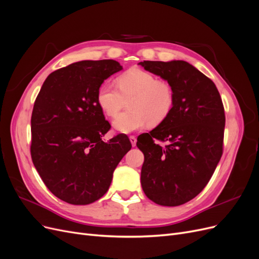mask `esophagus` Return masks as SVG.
<instances>
[{
	"label": "esophagus",
	"instance_id": "1",
	"mask_svg": "<svg viewBox=\"0 0 259 259\" xmlns=\"http://www.w3.org/2000/svg\"><path fill=\"white\" fill-rule=\"evenodd\" d=\"M130 140H131V144H132V146H133V147H135V146H136V142H137L136 137H135V136H130Z\"/></svg>",
	"mask_w": 259,
	"mask_h": 259
}]
</instances>
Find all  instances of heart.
Wrapping results in <instances>:
<instances>
[{
	"label": "heart",
	"mask_w": 259,
	"mask_h": 259,
	"mask_svg": "<svg viewBox=\"0 0 259 259\" xmlns=\"http://www.w3.org/2000/svg\"><path fill=\"white\" fill-rule=\"evenodd\" d=\"M116 88L104 82L97 90V104L105 114L115 117L128 101V110L113 122L121 133L155 127L169 116L175 104L171 84L142 68H131L116 77Z\"/></svg>",
	"instance_id": "heart-1"
}]
</instances>
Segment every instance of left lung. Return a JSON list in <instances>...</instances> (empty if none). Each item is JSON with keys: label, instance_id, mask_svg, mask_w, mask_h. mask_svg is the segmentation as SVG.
<instances>
[{"label": "left lung", "instance_id": "left-lung-1", "mask_svg": "<svg viewBox=\"0 0 259 259\" xmlns=\"http://www.w3.org/2000/svg\"><path fill=\"white\" fill-rule=\"evenodd\" d=\"M173 86L169 116L139 135L145 161L140 182L145 194L163 206H178L204 189L222 158L225 110L214 82L184 60L139 62ZM166 142L165 146L156 143Z\"/></svg>", "mask_w": 259, "mask_h": 259}]
</instances>
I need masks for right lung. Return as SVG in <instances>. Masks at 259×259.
<instances>
[{"label":"right lung","mask_w":259,"mask_h":259,"mask_svg":"<svg viewBox=\"0 0 259 259\" xmlns=\"http://www.w3.org/2000/svg\"><path fill=\"white\" fill-rule=\"evenodd\" d=\"M120 70L112 59L74 62L46 77L34 101L31 158L49 190L69 204L103 197L132 148L125 134L103 139L111 125L97 104L99 85Z\"/></svg>","instance_id":"add662e5"}]
</instances>
